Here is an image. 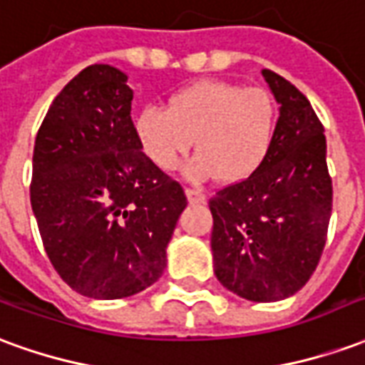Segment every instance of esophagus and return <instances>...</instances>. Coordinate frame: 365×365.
<instances>
[{"label": "esophagus", "mask_w": 365, "mask_h": 365, "mask_svg": "<svg viewBox=\"0 0 365 365\" xmlns=\"http://www.w3.org/2000/svg\"><path fill=\"white\" fill-rule=\"evenodd\" d=\"M185 197L190 203H203L205 201V193L201 190H191V187H185Z\"/></svg>", "instance_id": "34e87169"}]
</instances>
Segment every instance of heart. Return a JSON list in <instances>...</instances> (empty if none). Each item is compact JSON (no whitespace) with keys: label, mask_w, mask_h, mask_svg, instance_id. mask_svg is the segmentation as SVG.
Masks as SVG:
<instances>
[{"label":"heart","mask_w":365,"mask_h":365,"mask_svg":"<svg viewBox=\"0 0 365 365\" xmlns=\"http://www.w3.org/2000/svg\"><path fill=\"white\" fill-rule=\"evenodd\" d=\"M277 123V103L264 88H245L222 80H203L175 91L168 109L146 107L135 123L143 152L152 164L172 172L190 154L197 158L187 174L235 183L245 180L268 156Z\"/></svg>","instance_id":"1"}]
</instances>
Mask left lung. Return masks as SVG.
<instances>
[{
  "label": "left lung",
  "instance_id": "left-lung-1",
  "mask_svg": "<svg viewBox=\"0 0 365 365\" xmlns=\"http://www.w3.org/2000/svg\"><path fill=\"white\" fill-rule=\"evenodd\" d=\"M279 119L268 156L252 174L209 199L217 279L248 301L297 293L319 266L332 211L322 123L301 91L262 70Z\"/></svg>",
  "mask_w": 365,
  "mask_h": 365
}]
</instances>
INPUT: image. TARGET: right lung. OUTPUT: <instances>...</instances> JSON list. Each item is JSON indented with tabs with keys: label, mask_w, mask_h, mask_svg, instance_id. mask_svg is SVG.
Returning <instances> with one entry per match:
<instances>
[{
	"label": "right lung",
	"mask_w": 365,
	"mask_h": 365,
	"mask_svg": "<svg viewBox=\"0 0 365 365\" xmlns=\"http://www.w3.org/2000/svg\"><path fill=\"white\" fill-rule=\"evenodd\" d=\"M127 76L91 64L46 111L33 152L31 205L48 260L93 299L150 287L187 205L182 185L140 150Z\"/></svg>",
	"instance_id": "obj_1"
}]
</instances>
